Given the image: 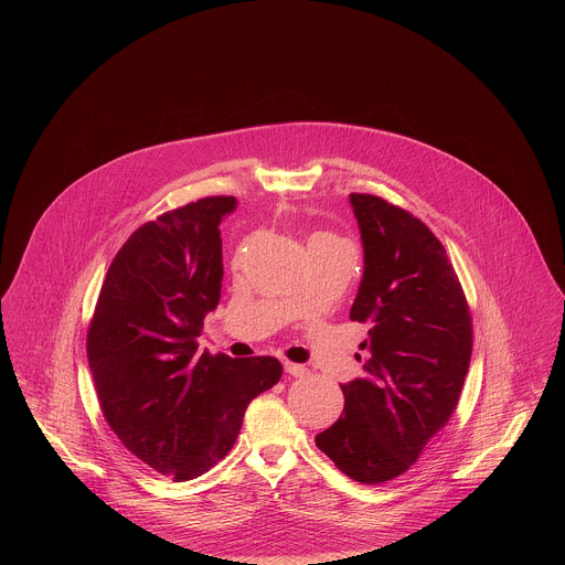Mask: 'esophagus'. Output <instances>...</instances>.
Listing matches in <instances>:
<instances>
[{
  "label": "esophagus",
  "mask_w": 565,
  "mask_h": 565,
  "mask_svg": "<svg viewBox=\"0 0 565 565\" xmlns=\"http://www.w3.org/2000/svg\"><path fill=\"white\" fill-rule=\"evenodd\" d=\"M284 369H286V373H288V375H292V376L307 375V369H305V366H302V364H295V362H288V360H286V362H284Z\"/></svg>",
  "instance_id": "obj_1"
}]
</instances>
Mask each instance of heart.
<instances>
[{
	"label": "heart",
	"mask_w": 565,
	"mask_h": 565,
	"mask_svg": "<svg viewBox=\"0 0 565 565\" xmlns=\"http://www.w3.org/2000/svg\"><path fill=\"white\" fill-rule=\"evenodd\" d=\"M334 247H351V245L330 231H318L309 239V249H334Z\"/></svg>",
	"instance_id": "1"
}]
</instances>
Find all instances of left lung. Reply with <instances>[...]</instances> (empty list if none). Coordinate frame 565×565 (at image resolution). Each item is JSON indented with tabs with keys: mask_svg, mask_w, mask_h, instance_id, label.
<instances>
[{
	"mask_svg": "<svg viewBox=\"0 0 565 565\" xmlns=\"http://www.w3.org/2000/svg\"><path fill=\"white\" fill-rule=\"evenodd\" d=\"M364 245L351 322L371 323L364 376L341 385L343 415L318 449L358 483L404 475L456 411L472 355V318L443 243L403 207L350 194Z\"/></svg>",
	"mask_w": 565,
	"mask_h": 565,
	"instance_id": "1",
	"label": "left lung"
}]
</instances>
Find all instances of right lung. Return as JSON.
<instances>
[{
    "label": "right lung",
    "mask_w": 565,
    "mask_h": 565,
    "mask_svg": "<svg viewBox=\"0 0 565 565\" xmlns=\"http://www.w3.org/2000/svg\"><path fill=\"white\" fill-rule=\"evenodd\" d=\"M235 207L207 196L141 224L114 256L86 334L109 428L178 483L233 449L247 404L284 371L270 355L196 351L222 290L220 222Z\"/></svg>",
    "instance_id": "add662e5"
}]
</instances>
